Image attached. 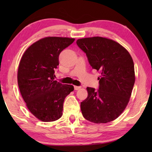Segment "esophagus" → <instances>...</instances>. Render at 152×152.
<instances>
[{
    "mask_svg": "<svg viewBox=\"0 0 152 152\" xmlns=\"http://www.w3.org/2000/svg\"><path fill=\"white\" fill-rule=\"evenodd\" d=\"M81 88H82L81 86H74V89L75 90H78Z\"/></svg>",
    "mask_w": 152,
    "mask_h": 152,
    "instance_id": "esophagus-1",
    "label": "esophagus"
}]
</instances>
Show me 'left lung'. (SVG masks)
I'll return each mask as SVG.
<instances>
[{"instance_id": "left-lung-1", "label": "left lung", "mask_w": 152, "mask_h": 152, "mask_svg": "<svg viewBox=\"0 0 152 152\" xmlns=\"http://www.w3.org/2000/svg\"><path fill=\"white\" fill-rule=\"evenodd\" d=\"M76 44L86 53L90 65L101 74L97 90L87 88L88 96L80 104L82 115L95 124L114 120L131 97L135 82L133 59L125 48L108 38H81Z\"/></svg>"}]
</instances>
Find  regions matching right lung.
I'll return each mask as SVG.
<instances>
[{"instance_id":"right-lung-1","label":"right lung","mask_w":152,"mask_h":152,"mask_svg":"<svg viewBox=\"0 0 152 152\" xmlns=\"http://www.w3.org/2000/svg\"><path fill=\"white\" fill-rule=\"evenodd\" d=\"M75 40L66 37H46L34 42L23 55L18 70L21 95L28 109L44 122L57 120L63 115L66 96L72 85L55 80L60 53Z\"/></svg>"}]
</instances>
